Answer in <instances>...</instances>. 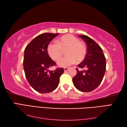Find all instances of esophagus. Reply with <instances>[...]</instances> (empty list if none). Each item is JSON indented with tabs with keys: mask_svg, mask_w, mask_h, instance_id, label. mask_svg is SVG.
<instances>
[{
	"mask_svg": "<svg viewBox=\"0 0 127 127\" xmlns=\"http://www.w3.org/2000/svg\"><path fill=\"white\" fill-rule=\"evenodd\" d=\"M68 69H69V68H64V70L65 71H66L68 70Z\"/></svg>",
	"mask_w": 127,
	"mask_h": 127,
	"instance_id": "34e87169",
	"label": "esophagus"
}]
</instances>
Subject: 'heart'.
Masks as SVG:
<instances>
[{
    "instance_id": "1",
    "label": "heart",
    "mask_w": 127,
    "mask_h": 127,
    "mask_svg": "<svg viewBox=\"0 0 127 127\" xmlns=\"http://www.w3.org/2000/svg\"><path fill=\"white\" fill-rule=\"evenodd\" d=\"M66 56L58 62L59 66L65 67L82 62L87 53L86 45L81 42L77 37L68 34L61 37L57 42H51L47 46L48 55L55 61H58L63 55V50H65Z\"/></svg>"
}]
</instances>
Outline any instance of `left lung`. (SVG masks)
<instances>
[{
    "label": "left lung",
    "instance_id": "1",
    "mask_svg": "<svg viewBox=\"0 0 127 127\" xmlns=\"http://www.w3.org/2000/svg\"><path fill=\"white\" fill-rule=\"evenodd\" d=\"M79 37L85 41L87 52L79 68L85 70H79L72 79L74 85L78 90L83 92H90L95 90L100 84L106 70V59L100 46L87 35H80Z\"/></svg>",
    "mask_w": 127,
    "mask_h": 127
}]
</instances>
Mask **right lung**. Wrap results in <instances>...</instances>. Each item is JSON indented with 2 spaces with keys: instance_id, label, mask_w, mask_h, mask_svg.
Segmentation results:
<instances>
[{
  "instance_id": "right-lung-1",
  "label": "right lung",
  "mask_w": 127,
  "mask_h": 127,
  "mask_svg": "<svg viewBox=\"0 0 127 127\" xmlns=\"http://www.w3.org/2000/svg\"><path fill=\"white\" fill-rule=\"evenodd\" d=\"M59 34L43 33L39 35L27 46L24 53L23 68L26 77L34 90L47 93L58 87L63 68L48 70L56 63L48 55L47 48L50 41Z\"/></svg>"
}]
</instances>
